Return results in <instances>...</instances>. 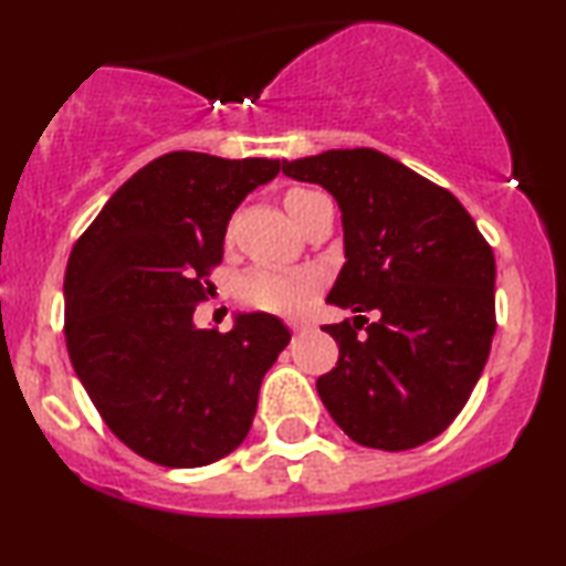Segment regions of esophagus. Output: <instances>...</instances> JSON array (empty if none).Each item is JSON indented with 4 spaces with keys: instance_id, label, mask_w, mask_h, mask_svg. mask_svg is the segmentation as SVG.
<instances>
[{
    "instance_id": "esophagus-1",
    "label": "esophagus",
    "mask_w": 566,
    "mask_h": 566,
    "mask_svg": "<svg viewBox=\"0 0 566 566\" xmlns=\"http://www.w3.org/2000/svg\"><path fill=\"white\" fill-rule=\"evenodd\" d=\"M291 329H293V332H306L308 324H306V322H291Z\"/></svg>"
}]
</instances>
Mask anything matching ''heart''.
Returning <instances> with one entry per match:
<instances>
[{
  "instance_id": "obj_1",
  "label": "heart",
  "mask_w": 566,
  "mask_h": 566,
  "mask_svg": "<svg viewBox=\"0 0 566 566\" xmlns=\"http://www.w3.org/2000/svg\"><path fill=\"white\" fill-rule=\"evenodd\" d=\"M314 190L306 188H291L283 196L285 211L291 213V219L296 221L301 208L308 198H314ZM314 277L308 273H293V270H281L273 265H258L239 277L237 283V296L242 298V304L258 312L268 314H296L301 306L306 304V298L314 291Z\"/></svg>"
}]
</instances>
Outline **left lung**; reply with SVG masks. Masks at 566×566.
<instances>
[{"mask_svg":"<svg viewBox=\"0 0 566 566\" xmlns=\"http://www.w3.org/2000/svg\"><path fill=\"white\" fill-rule=\"evenodd\" d=\"M283 175L322 185L343 211L345 265L327 301L358 316L324 327L339 345L337 366L316 378L324 407L366 448L428 443L490 358L492 247L453 192L376 149L283 159Z\"/></svg>","mask_w":566,"mask_h":566,"instance_id":"left-lung-1","label":"left lung"}]
</instances>
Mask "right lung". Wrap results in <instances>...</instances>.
Instances as JSON below:
<instances>
[{"instance_id":"right-lung-1","label":"right lung","mask_w":566,"mask_h":566,"mask_svg":"<svg viewBox=\"0 0 566 566\" xmlns=\"http://www.w3.org/2000/svg\"><path fill=\"white\" fill-rule=\"evenodd\" d=\"M277 159L169 151L120 185L76 239L64 277L72 366L113 436L159 467L229 455L291 332L273 314L198 329L231 213Z\"/></svg>"}]
</instances>
